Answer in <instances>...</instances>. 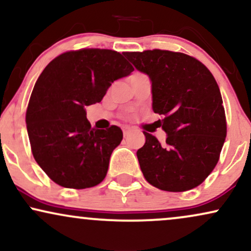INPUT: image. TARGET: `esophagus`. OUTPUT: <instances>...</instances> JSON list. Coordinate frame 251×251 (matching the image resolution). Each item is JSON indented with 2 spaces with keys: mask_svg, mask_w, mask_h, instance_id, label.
Here are the masks:
<instances>
[{
  "mask_svg": "<svg viewBox=\"0 0 251 251\" xmlns=\"http://www.w3.org/2000/svg\"><path fill=\"white\" fill-rule=\"evenodd\" d=\"M129 132V128L128 127H123V133H124V137H126V135L128 134Z\"/></svg>",
  "mask_w": 251,
  "mask_h": 251,
  "instance_id": "esophagus-1",
  "label": "esophagus"
}]
</instances>
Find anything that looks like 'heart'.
I'll return each instance as SVG.
<instances>
[{
	"label": "heart",
	"instance_id": "obj_1",
	"mask_svg": "<svg viewBox=\"0 0 251 251\" xmlns=\"http://www.w3.org/2000/svg\"><path fill=\"white\" fill-rule=\"evenodd\" d=\"M138 75H139V74H135V75H133V76H132V77H134V76H138Z\"/></svg>",
	"mask_w": 251,
	"mask_h": 251
}]
</instances>
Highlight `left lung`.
I'll return each instance as SVG.
<instances>
[{
	"label": "left lung",
	"mask_w": 251,
	"mask_h": 251,
	"mask_svg": "<svg viewBox=\"0 0 251 251\" xmlns=\"http://www.w3.org/2000/svg\"><path fill=\"white\" fill-rule=\"evenodd\" d=\"M124 56L150 77L153 111L164 117L159 124L167 133L161 145L144 132L146 143L137 156L145 179L161 191L195 188L212 173L227 135L215 78L186 53L154 49Z\"/></svg>",
	"instance_id": "obj_1"
}]
</instances>
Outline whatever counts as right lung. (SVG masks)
I'll use <instances>...</instances> for the list:
<instances>
[{
  "mask_svg": "<svg viewBox=\"0 0 251 251\" xmlns=\"http://www.w3.org/2000/svg\"><path fill=\"white\" fill-rule=\"evenodd\" d=\"M133 70L117 51L80 49L56 57L38 77L26 129L36 162L57 185L90 188L106 176L123 131L118 126L92 128L85 107L101 101L114 80Z\"/></svg>",
  "mask_w": 251,
  "mask_h": 251,
  "instance_id": "1",
  "label": "right lung"
}]
</instances>
